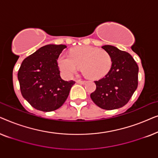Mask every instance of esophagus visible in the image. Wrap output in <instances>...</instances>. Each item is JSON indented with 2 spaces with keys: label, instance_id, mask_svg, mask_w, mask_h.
Listing matches in <instances>:
<instances>
[{
  "label": "esophagus",
  "instance_id": "1",
  "mask_svg": "<svg viewBox=\"0 0 158 158\" xmlns=\"http://www.w3.org/2000/svg\"><path fill=\"white\" fill-rule=\"evenodd\" d=\"M76 82L77 83H80V84H85L86 81H83V80H77Z\"/></svg>",
  "mask_w": 158,
  "mask_h": 158
}]
</instances>
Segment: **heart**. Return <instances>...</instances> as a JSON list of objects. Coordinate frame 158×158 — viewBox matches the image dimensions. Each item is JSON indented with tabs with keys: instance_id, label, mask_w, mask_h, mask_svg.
I'll use <instances>...</instances> for the list:
<instances>
[{
	"instance_id": "1",
	"label": "heart",
	"mask_w": 158,
	"mask_h": 158,
	"mask_svg": "<svg viewBox=\"0 0 158 158\" xmlns=\"http://www.w3.org/2000/svg\"><path fill=\"white\" fill-rule=\"evenodd\" d=\"M62 74L71 77L81 68L83 74L90 79H98L111 69V55L103 49L91 47H77L72 49L70 56L61 55L57 60Z\"/></svg>"
}]
</instances>
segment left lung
Wrapping results in <instances>:
<instances>
[{"label": "left lung", "mask_w": 158, "mask_h": 158, "mask_svg": "<svg viewBox=\"0 0 158 158\" xmlns=\"http://www.w3.org/2000/svg\"><path fill=\"white\" fill-rule=\"evenodd\" d=\"M102 48L111 55V67L104 77L95 81L96 89L90 98L103 109H119L129 102L137 88L139 68L127 52L111 45Z\"/></svg>", "instance_id": "8db88e82"}]
</instances>
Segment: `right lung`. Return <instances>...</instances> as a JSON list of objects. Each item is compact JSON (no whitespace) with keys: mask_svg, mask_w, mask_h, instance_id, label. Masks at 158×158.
<instances>
[{"mask_svg":"<svg viewBox=\"0 0 158 158\" xmlns=\"http://www.w3.org/2000/svg\"><path fill=\"white\" fill-rule=\"evenodd\" d=\"M64 44H47L25 58L18 72L22 96L34 109L52 111L68 98L75 81L61 78L57 59Z\"/></svg>","mask_w":158,"mask_h":158,"instance_id":"obj_1","label":"right lung"}]
</instances>
